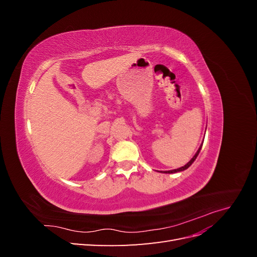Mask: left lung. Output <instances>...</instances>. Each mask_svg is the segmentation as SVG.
Listing matches in <instances>:
<instances>
[{
  "instance_id": "left-lung-1",
  "label": "left lung",
  "mask_w": 257,
  "mask_h": 257,
  "mask_svg": "<svg viewBox=\"0 0 257 257\" xmlns=\"http://www.w3.org/2000/svg\"><path fill=\"white\" fill-rule=\"evenodd\" d=\"M201 146H203V144H201ZM201 146L199 147V149L197 150V152L195 153V155H194L193 157V159L188 163V164L186 165H184L183 167H180V168H177V169H174V170H169V172H166V173H168V174H174V173H178V172H182V170H185V169H188L191 165H192V163L196 160V158H197V155H198V153H199V151H200V149H201Z\"/></svg>"
}]
</instances>
